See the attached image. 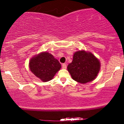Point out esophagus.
I'll use <instances>...</instances> for the list:
<instances>
[{"label": "esophagus", "instance_id": "34e87169", "mask_svg": "<svg viewBox=\"0 0 124 124\" xmlns=\"http://www.w3.org/2000/svg\"><path fill=\"white\" fill-rule=\"evenodd\" d=\"M67 68V66H66V63H63L62 64V68H63V69H66Z\"/></svg>", "mask_w": 124, "mask_h": 124}]
</instances>
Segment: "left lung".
Segmentation results:
<instances>
[{
    "instance_id": "left-lung-1",
    "label": "left lung",
    "mask_w": 124,
    "mask_h": 124,
    "mask_svg": "<svg viewBox=\"0 0 124 124\" xmlns=\"http://www.w3.org/2000/svg\"><path fill=\"white\" fill-rule=\"evenodd\" d=\"M100 62L92 52L79 50L73 54L68 71L74 80L85 84L94 80L100 70Z\"/></svg>"
}]
</instances>
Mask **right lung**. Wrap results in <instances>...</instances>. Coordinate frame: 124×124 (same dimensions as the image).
Wrapping results in <instances>:
<instances>
[{
  "mask_svg": "<svg viewBox=\"0 0 124 124\" xmlns=\"http://www.w3.org/2000/svg\"><path fill=\"white\" fill-rule=\"evenodd\" d=\"M30 70L43 82L52 80L61 69V65L52 54L42 52L31 58Z\"/></svg>",
  "mask_w": 124,
  "mask_h": 124,
  "instance_id": "add662e5",
  "label": "right lung"
}]
</instances>
